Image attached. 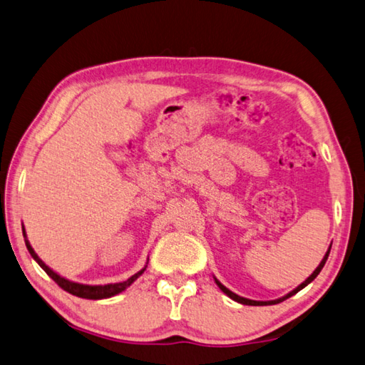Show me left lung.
Masks as SVG:
<instances>
[{
  "mask_svg": "<svg viewBox=\"0 0 365 365\" xmlns=\"http://www.w3.org/2000/svg\"><path fill=\"white\" fill-rule=\"evenodd\" d=\"M329 252H331V247H329L327 250V252H326V256H324V259L321 260V264L318 265V268H316V270L310 274V277H308L304 283H302L299 287H295V289L292 291V292H289L286 295V297H283V299H278V300H270V302H259V300H250V299H245V297H240V295H237L235 292H232V291H229L227 289V287L224 286V284H221L219 283V281L216 279V284L219 286V289H221L224 294H227L229 295L230 299H233L235 302H238V304H243V305H252V307H260V305H274V304H279V302H283V300H286L287 297H291V295H294V294H297L300 289H304V287L307 286V284H310L312 281L318 277L319 274V272L322 270V267H324V264H326V260H327V257H329Z\"/></svg>",
  "mask_w": 365,
  "mask_h": 365,
  "instance_id": "1",
  "label": "left lung"
}]
</instances>
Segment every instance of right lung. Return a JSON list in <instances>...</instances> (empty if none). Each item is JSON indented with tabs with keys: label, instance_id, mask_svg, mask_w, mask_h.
<instances>
[{
	"label": "right lung",
	"instance_id": "1",
	"mask_svg": "<svg viewBox=\"0 0 365 365\" xmlns=\"http://www.w3.org/2000/svg\"><path fill=\"white\" fill-rule=\"evenodd\" d=\"M25 235V233H24ZM26 250L30 251L31 257L36 260V262L41 265V268L49 274V277L57 283L61 289L70 292L73 295H76V297H81V299H91V300H100V299H108V297H113V295L119 294L122 291H125L127 287L133 283V281L140 277V274H143V272L146 270V267L143 268V270H140L138 273H135L133 277H130L127 281H122V283H115V284H105V286H88V284H79V283H73V281H68L65 278H61L60 274H57L55 272H52L49 267H47L43 260H41L38 257V254L33 251V247L30 246V243L26 242Z\"/></svg>",
	"mask_w": 365,
	"mask_h": 365
}]
</instances>
